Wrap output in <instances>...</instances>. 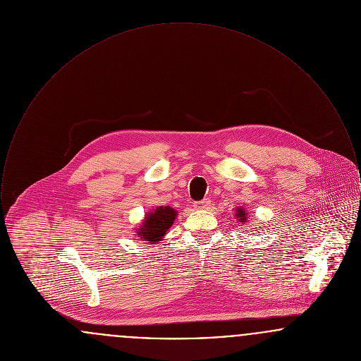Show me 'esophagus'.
I'll return each mask as SVG.
<instances>
[{
    "label": "esophagus",
    "instance_id": "1",
    "mask_svg": "<svg viewBox=\"0 0 361 361\" xmlns=\"http://www.w3.org/2000/svg\"><path fill=\"white\" fill-rule=\"evenodd\" d=\"M209 206H211V200L209 199H203V200L195 203V208H197V209H206Z\"/></svg>",
    "mask_w": 361,
    "mask_h": 361
}]
</instances>
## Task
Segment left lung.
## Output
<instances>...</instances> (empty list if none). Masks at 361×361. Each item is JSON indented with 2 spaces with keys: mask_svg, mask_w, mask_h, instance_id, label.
I'll return each mask as SVG.
<instances>
[{
  "mask_svg": "<svg viewBox=\"0 0 361 361\" xmlns=\"http://www.w3.org/2000/svg\"><path fill=\"white\" fill-rule=\"evenodd\" d=\"M246 215H247V212H245V208H243V207L235 209V218H237V221H238L240 224H246Z\"/></svg>",
  "mask_w": 361,
  "mask_h": 361,
  "instance_id": "8db88e82",
  "label": "left lung"
}]
</instances>
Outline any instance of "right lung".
Listing matches in <instances>:
<instances>
[{"label": "right lung", "instance_id": "1", "mask_svg": "<svg viewBox=\"0 0 361 361\" xmlns=\"http://www.w3.org/2000/svg\"><path fill=\"white\" fill-rule=\"evenodd\" d=\"M176 216L177 211H174L172 207H157L145 216V221L137 227V238L153 245L158 240H162L166 231L172 227Z\"/></svg>", "mask_w": 361, "mask_h": 361}]
</instances>
